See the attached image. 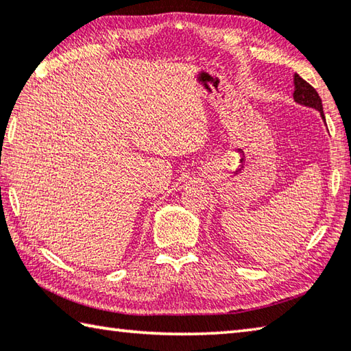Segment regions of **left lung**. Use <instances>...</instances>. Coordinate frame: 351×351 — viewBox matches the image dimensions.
<instances>
[{"label": "left lung", "instance_id": "left-lung-1", "mask_svg": "<svg viewBox=\"0 0 351 351\" xmlns=\"http://www.w3.org/2000/svg\"><path fill=\"white\" fill-rule=\"evenodd\" d=\"M293 98H295V101L299 104L313 107V109L319 110L322 119L326 121V117H324V110H322V101L319 95H317L316 88L313 86H310L308 82L302 80L298 73L295 75V92H293Z\"/></svg>", "mask_w": 351, "mask_h": 351}]
</instances>
